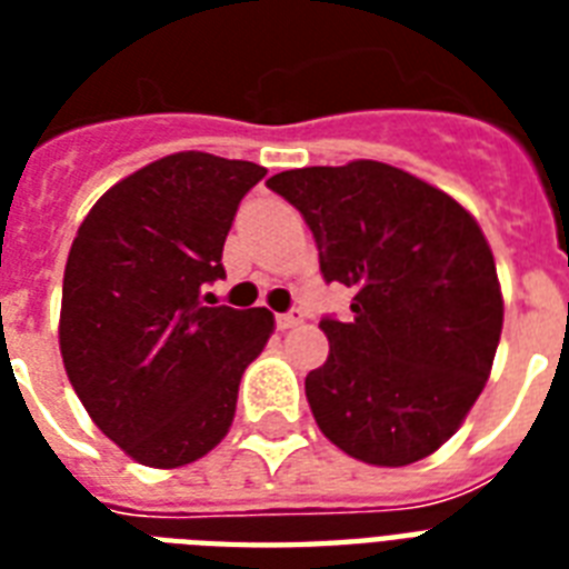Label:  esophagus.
I'll return each mask as SVG.
<instances>
[{"label":"esophagus","mask_w":569,"mask_h":569,"mask_svg":"<svg viewBox=\"0 0 569 569\" xmlns=\"http://www.w3.org/2000/svg\"><path fill=\"white\" fill-rule=\"evenodd\" d=\"M303 321V312L301 310H289V312H280L277 316V328L280 330H289V328H298Z\"/></svg>","instance_id":"34e87169"}]
</instances>
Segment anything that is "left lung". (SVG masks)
<instances>
[{"instance_id": "obj_1", "label": "left lung", "mask_w": 569, "mask_h": 569, "mask_svg": "<svg viewBox=\"0 0 569 569\" xmlns=\"http://www.w3.org/2000/svg\"><path fill=\"white\" fill-rule=\"evenodd\" d=\"M266 186L303 214L321 277L355 292L351 321L321 319L330 355L307 375L321 433L375 467L428 458L481 396L502 333L485 232L455 197L372 159Z\"/></svg>"}]
</instances>
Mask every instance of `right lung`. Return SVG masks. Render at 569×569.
<instances>
[{"label": "right lung", "mask_w": 569, "mask_h": 569, "mask_svg": "<svg viewBox=\"0 0 569 569\" xmlns=\"http://www.w3.org/2000/svg\"><path fill=\"white\" fill-rule=\"evenodd\" d=\"M266 168L173 153L111 186L76 232L58 346L93 425L129 458L186 467L227 437L266 307H206L241 197ZM212 303V301H209Z\"/></svg>", "instance_id": "1"}]
</instances>
